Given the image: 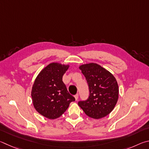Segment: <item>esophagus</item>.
Wrapping results in <instances>:
<instances>
[{
    "label": "esophagus",
    "instance_id": "34e87169",
    "mask_svg": "<svg viewBox=\"0 0 149 149\" xmlns=\"http://www.w3.org/2000/svg\"><path fill=\"white\" fill-rule=\"evenodd\" d=\"M74 98H75V100H77L78 99H79V94H76L74 95Z\"/></svg>",
    "mask_w": 149,
    "mask_h": 149
}]
</instances>
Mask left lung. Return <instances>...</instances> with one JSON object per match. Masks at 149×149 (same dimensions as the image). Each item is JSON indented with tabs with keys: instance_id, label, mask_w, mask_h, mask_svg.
Listing matches in <instances>:
<instances>
[{
	"instance_id": "obj_1",
	"label": "left lung",
	"mask_w": 149,
	"mask_h": 149,
	"mask_svg": "<svg viewBox=\"0 0 149 149\" xmlns=\"http://www.w3.org/2000/svg\"><path fill=\"white\" fill-rule=\"evenodd\" d=\"M89 86L90 96L79 105L85 114L94 119L102 118L113 110L118 101L119 88L115 77L95 63L79 66Z\"/></svg>"
}]
</instances>
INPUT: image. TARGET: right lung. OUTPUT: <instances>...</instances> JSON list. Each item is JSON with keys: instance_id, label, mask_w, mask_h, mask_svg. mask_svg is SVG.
I'll list each match as a JSON object with an SVG mask.
<instances>
[{"instance_id": "obj_1", "label": "right lung", "mask_w": 149, "mask_h": 149, "mask_svg": "<svg viewBox=\"0 0 149 149\" xmlns=\"http://www.w3.org/2000/svg\"><path fill=\"white\" fill-rule=\"evenodd\" d=\"M69 65L53 62L39 72L31 90L33 104L36 111L48 119L61 116L75 100L63 82V76Z\"/></svg>"}]
</instances>
